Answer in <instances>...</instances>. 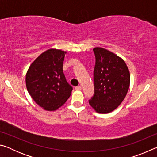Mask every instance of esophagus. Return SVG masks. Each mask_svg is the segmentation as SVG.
I'll list each match as a JSON object with an SVG mask.
<instances>
[{"label":"esophagus","instance_id":"34e87169","mask_svg":"<svg viewBox=\"0 0 157 157\" xmlns=\"http://www.w3.org/2000/svg\"><path fill=\"white\" fill-rule=\"evenodd\" d=\"M75 90H78V91H80L82 89V86H77L75 87Z\"/></svg>","mask_w":157,"mask_h":157}]
</instances>
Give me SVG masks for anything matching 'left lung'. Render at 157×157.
<instances>
[{"label": "left lung", "mask_w": 157, "mask_h": 157, "mask_svg": "<svg viewBox=\"0 0 157 157\" xmlns=\"http://www.w3.org/2000/svg\"><path fill=\"white\" fill-rule=\"evenodd\" d=\"M94 95L89 105L100 113L111 112L121 105L128 91L130 74L124 61L102 48L93 49Z\"/></svg>", "instance_id": "obj_1"}]
</instances>
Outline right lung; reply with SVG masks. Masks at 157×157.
<instances>
[{
	"instance_id": "obj_1",
	"label": "right lung",
	"mask_w": 157,
	"mask_h": 157,
	"mask_svg": "<svg viewBox=\"0 0 157 157\" xmlns=\"http://www.w3.org/2000/svg\"><path fill=\"white\" fill-rule=\"evenodd\" d=\"M66 52L49 49L34 61L25 77L29 94L45 110L55 111L70 97L73 87L63 72Z\"/></svg>"
}]
</instances>
